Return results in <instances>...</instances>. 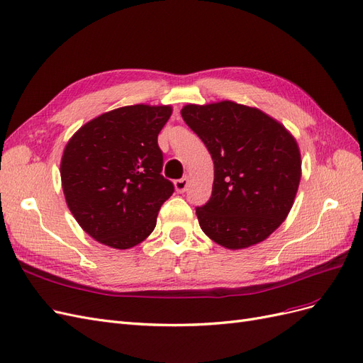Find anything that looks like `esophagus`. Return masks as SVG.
<instances>
[{
	"label": "esophagus",
	"instance_id": "34e87169",
	"mask_svg": "<svg viewBox=\"0 0 363 363\" xmlns=\"http://www.w3.org/2000/svg\"><path fill=\"white\" fill-rule=\"evenodd\" d=\"M188 186H189V179L188 177H183V179H180V180H175L174 182V188H175V191L177 192H184L186 189H188Z\"/></svg>",
	"mask_w": 363,
	"mask_h": 363
}]
</instances>
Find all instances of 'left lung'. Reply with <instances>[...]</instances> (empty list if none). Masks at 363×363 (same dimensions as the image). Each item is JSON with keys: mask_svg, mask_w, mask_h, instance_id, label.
<instances>
[{"mask_svg": "<svg viewBox=\"0 0 363 363\" xmlns=\"http://www.w3.org/2000/svg\"><path fill=\"white\" fill-rule=\"evenodd\" d=\"M182 116L215 167L211 200L196 207L203 232L228 250L265 240L289 215L301 179L291 131L256 107L227 100L186 104Z\"/></svg>", "mask_w": 363, "mask_h": 363, "instance_id": "1", "label": "left lung"}]
</instances>
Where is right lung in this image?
I'll list each match as a JSON object with an SVG mask.
<instances>
[{
  "label": "right lung",
  "mask_w": 363,
  "mask_h": 363,
  "mask_svg": "<svg viewBox=\"0 0 363 363\" xmlns=\"http://www.w3.org/2000/svg\"><path fill=\"white\" fill-rule=\"evenodd\" d=\"M171 106L135 104L91 119L68 140L60 162L65 200L100 244L128 250L147 239L174 192L163 179L157 136Z\"/></svg>",
  "instance_id": "add662e5"
}]
</instances>
